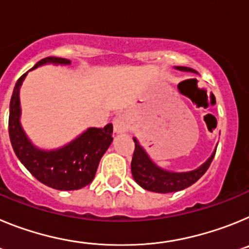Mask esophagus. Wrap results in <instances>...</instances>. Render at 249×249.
Here are the masks:
<instances>
[{
	"mask_svg": "<svg viewBox=\"0 0 249 249\" xmlns=\"http://www.w3.org/2000/svg\"><path fill=\"white\" fill-rule=\"evenodd\" d=\"M129 128V122L128 118L124 114H118L117 117L114 118L113 121V129L116 133H124L128 131Z\"/></svg>",
	"mask_w": 249,
	"mask_h": 249,
	"instance_id": "esophagus-1",
	"label": "esophagus"
}]
</instances>
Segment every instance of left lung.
Returning <instances> with one entry per match:
<instances>
[{
  "label": "left lung",
  "mask_w": 249,
  "mask_h": 249,
  "mask_svg": "<svg viewBox=\"0 0 249 249\" xmlns=\"http://www.w3.org/2000/svg\"><path fill=\"white\" fill-rule=\"evenodd\" d=\"M176 70L197 73L195 70L190 67H181L179 66V67H176ZM133 141H135V152H133V157H132L131 162L132 176L142 188L157 193L177 192V191H182L187 187L192 186L206 173L215 155L214 149L212 156L201 167L190 171V172H169V171L162 169L157 164L153 163L146 151L138 143V141L136 138H133Z\"/></svg>",
  "instance_id": "1"
}]
</instances>
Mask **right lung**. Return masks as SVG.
<instances>
[{"instance_id":"add662e5","label":"right lung","mask_w":249,"mask_h":249,"mask_svg":"<svg viewBox=\"0 0 249 249\" xmlns=\"http://www.w3.org/2000/svg\"><path fill=\"white\" fill-rule=\"evenodd\" d=\"M46 63L70 65L71 61L47 57L37 62L32 70ZM26 76L27 73L22 74L16 82L10 102L8 133L13 151L21 163L41 183L59 191L83 188L93 181L101 158L113 141V126L108 123L103 128L92 127L58 149L45 151L37 148L31 143L19 123V89Z\"/></svg>"}]
</instances>
